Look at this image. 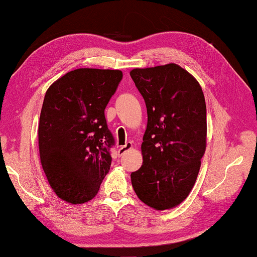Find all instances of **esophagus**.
<instances>
[{"mask_svg": "<svg viewBox=\"0 0 257 257\" xmlns=\"http://www.w3.org/2000/svg\"><path fill=\"white\" fill-rule=\"evenodd\" d=\"M130 149H132V142H126V143H125V145H123V147H120L118 149V156L120 157L122 154H124Z\"/></svg>", "mask_w": 257, "mask_h": 257, "instance_id": "1", "label": "esophagus"}]
</instances>
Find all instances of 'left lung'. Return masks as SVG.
Here are the masks:
<instances>
[{
	"label": "left lung",
	"instance_id": "8db88e82",
	"mask_svg": "<svg viewBox=\"0 0 257 257\" xmlns=\"http://www.w3.org/2000/svg\"><path fill=\"white\" fill-rule=\"evenodd\" d=\"M145 101L143 164L131 173L137 196L157 210L186 199L206 150L207 110L199 83L176 64L130 72Z\"/></svg>",
	"mask_w": 257,
	"mask_h": 257
}]
</instances>
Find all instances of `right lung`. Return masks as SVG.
Here are the masks:
<instances>
[{"label": "right lung", "instance_id": "right-lung-1", "mask_svg": "<svg viewBox=\"0 0 257 257\" xmlns=\"http://www.w3.org/2000/svg\"><path fill=\"white\" fill-rule=\"evenodd\" d=\"M123 78L120 70L80 68L48 88L39 122L40 160L60 199L84 204L97 195L115 145L105 108Z\"/></svg>", "mask_w": 257, "mask_h": 257}]
</instances>
